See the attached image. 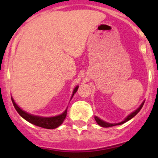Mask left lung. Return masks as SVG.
<instances>
[{"mask_svg": "<svg viewBox=\"0 0 158 158\" xmlns=\"http://www.w3.org/2000/svg\"><path fill=\"white\" fill-rule=\"evenodd\" d=\"M144 102H143L142 103H141V105L140 106V107L138 108V109H137L135 110V111H133L132 113H131L130 114H128V116H127V118H125V120L122 121V122H119V123H117V124H111V123H108V122H104V121L101 120V119L99 118H98L97 116H95V121H96L97 124H98V125H100V126L102 127H104V128H109V127H112V126H115V125H122V124L125 123L126 122H128V121L130 120V119H131L132 118L135 117V115H136L137 114H138V112L140 111V110L142 109L143 106H144Z\"/></svg>", "mask_w": 158, "mask_h": 158, "instance_id": "left-lung-1", "label": "left lung"}]
</instances>
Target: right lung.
<instances>
[{
	"label": "right lung",
	"mask_w": 158,
	"mask_h": 158,
	"mask_svg": "<svg viewBox=\"0 0 158 158\" xmlns=\"http://www.w3.org/2000/svg\"><path fill=\"white\" fill-rule=\"evenodd\" d=\"M78 88L79 86H76L74 89L73 92V95H72L71 99L73 98V96L74 95V94L77 92ZM12 100L13 105H14V108L17 110V111L18 112V114L21 116L23 118H24L25 120L27 121L30 123L33 124V125H36V126L41 127V128H47V129H54L57 127L60 126L62 125V123L63 122V121L65 120L66 117V113H67V109L65 110L61 114L57 116H54V117H40V116H36L33 115V114H29V113L26 112L23 110H22L15 103L14 100L13 99V98H11Z\"/></svg>",
	"instance_id": "right-lung-1"
}]
</instances>
